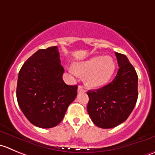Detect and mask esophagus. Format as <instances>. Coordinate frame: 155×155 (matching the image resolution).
Masks as SVG:
<instances>
[{
    "label": "esophagus",
    "instance_id": "1",
    "mask_svg": "<svg viewBox=\"0 0 155 155\" xmlns=\"http://www.w3.org/2000/svg\"><path fill=\"white\" fill-rule=\"evenodd\" d=\"M85 90L84 89V88L82 85H79V86L78 87V92H85Z\"/></svg>",
    "mask_w": 155,
    "mask_h": 155
}]
</instances>
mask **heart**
Returning <instances> with one entry per match:
<instances>
[{
	"instance_id": "1",
	"label": "heart",
	"mask_w": 155,
	"mask_h": 155,
	"mask_svg": "<svg viewBox=\"0 0 155 155\" xmlns=\"http://www.w3.org/2000/svg\"><path fill=\"white\" fill-rule=\"evenodd\" d=\"M116 64L110 56H95L86 61L74 64L70 71L73 74L85 75L88 86L97 88L110 80L115 70Z\"/></svg>"
}]
</instances>
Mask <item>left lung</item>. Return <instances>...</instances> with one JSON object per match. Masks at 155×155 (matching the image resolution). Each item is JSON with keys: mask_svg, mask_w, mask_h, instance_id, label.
Here are the masks:
<instances>
[{"mask_svg": "<svg viewBox=\"0 0 155 155\" xmlns=\"http://www.w3.org/2000/svg\"><path fill=\"white\" fill-rule=\"evenodd\" d=\"M118 70L107 85L87 92V110L94 125L110 129L124 123L133 110L138 98V76L127 56L115 52Z\"/></svg>", "mask_w": 155, "mask_h": 155, "instance_id": "1", "label": "left lung"}]
</instances>
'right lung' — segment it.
I'll return each mask as SVG.
<instances>
[{"label":"right lung","instance_id":"obj_1","mask_svg":"<svg viewBox=\"0 0 155 155\" xmlns=\"http://www.w3.org/2000/svg\"><path fill=\"white\" fill-rule=\"evenodd\" d=\"M57 46L40 49L22 65L18 76L16 98L25 117L40 128L61 122L77 95V85H68Z\"/></svg>","mask_w":155,"mask_h":155}]
</instances>
